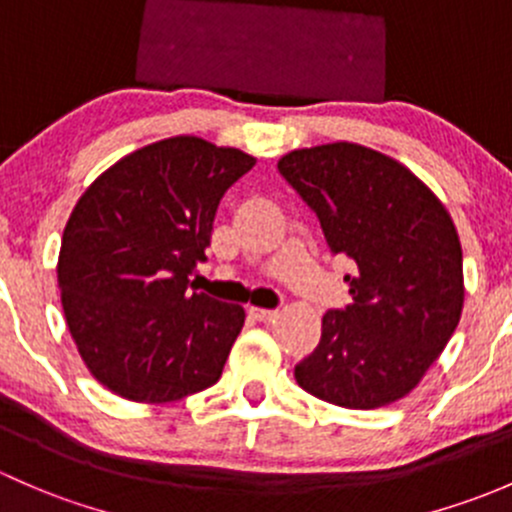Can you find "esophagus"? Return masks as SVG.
<instances>
[{
    "mask_svg": "<svg viewBox=\"0 0 512 512\" xmlns=\"http://www.w3.org/2000/svg\"><path fill=\"white\" fill-rule=\"evenodd\" d=\"M249 313L254 315L256 320H261V323H271V320L278 315V310L276 308H251Z\"/></svg>",
    "mask_w": 512,
    "mask_h": 512,
    "instance_id": "34e87169",
    "label": "esophagus"
}]
</instances>
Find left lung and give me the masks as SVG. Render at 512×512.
<instances>
[{"instance_id":"8db88e82","label":"left lung","mask_w":512,"mask_h":512,"mask_svg":"<svg viewBox=\"0 0 512 512\" xmlns=\"http://www.w3.org/2000/svg\"><path fill=\"white\" fill-rule=\"evenodd\" d=\"M278 172L350 258L352 303L323 315L295 382L345 409L407 397L444 352L463 308V256L444 204L392 157L352 142L293 150Z\"/></svg>"}]
</instances>
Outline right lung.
Returning a JSON list of instances; mask_svg holds the SVG:
<instances>
[{
    "mask_svg": "<svg viewBox=\"0 0 512 512\" xmlns=\"http://www.w3.org/2000/svg\"><path fill=\"white\" fill-rule=\"evenodd\" d=\"M256 160L179 135L135 150L83 192L63 229V315L110 392L165 404L221 377L244 308L197 293L226 189Z\"/></svg>",
    "mask_w": 512,
    "mask_h": 512,
    "instance_id": "add662e5",
    "label": "right lung"
}]
</instances>
